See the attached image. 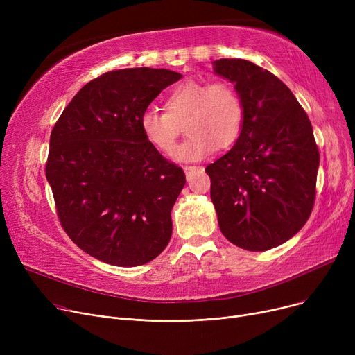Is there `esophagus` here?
Returning <instances> with one entry per match:
<instances>
[{"mask_svg": "<svg viewBox=\"0 0 355 355\" xmlns=\"http://www.w3.org/2000/svg\"><path fill=\"white\" fill-rule=\"evenodd\" d=\"M197 170H201V166H196V165H184V173H185V175H190V174H193L194 171H197Z\"/></svg>", "mask_w": 355, "mask_h": 355, "instance_id": "obj_1", "label": "esophagus"}]
</instances>
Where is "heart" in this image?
<instances>
[{
    "label": "heart",
    "mask_w": 355,
    "mask_h": 355,
    "mask_svg": "<svg viewBox=\"0 0 355 355\" xmlns=\"http://www.w3.org/2000/svg\"><path fill=\"white\" fill-rule=\"evenodd\" d=\"M165 112L146 109L139 125L145 139L158 151L170 154L181 134L190 137L175 148L174 159L198 161L214 146L227 148L239 138L245 107L236 89L225 80H185L173 87L164 101Z\"/></svg>",
    "instance_id": "b5f03b06"
}]
</instances>
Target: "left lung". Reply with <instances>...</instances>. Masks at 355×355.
Returning <instances> with one entry per match:
<instances>
[{
    "mask_svg": "<svg viewBox=\"0 0 355 355\" xmlns=\"http://www.w3.org/2000/svg\"><path fill=\"white\" fill-rule=\"evenodd\" d=\"M213 66L234 83L245 107L234 146L206 168L218 226L233 245L265 252L309 218L320 151L306 112L281 79L243 59Z\"/></svg>",
    "mask_w": 355,
    "mask_h": 355,
    "instance_id": "left-lung-1",
    "label": "left lung"
}]
</instances>
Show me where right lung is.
Here are the masks:
<instances>
[{
  "instance_id": "add662e5",
  "label": "right lung",
  "mask_w": 355,
  "mask_h": 355,
  "mask_svg": "<svg viewBox=\"0 0 355 355\" xmlns=\"http://www.w3.org/2000/svg\"><path fill=\"white\" fill-rule=\"evenodd\" d=\"M181 78L151 67L107 71L78 92L51 130L46 178L59 220L105 263L145 265L171 239L185 174L145 139L139 119Z\"/></svg>"
}]
</instances>
